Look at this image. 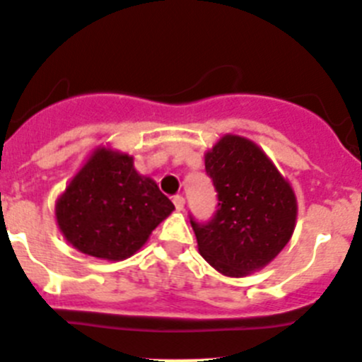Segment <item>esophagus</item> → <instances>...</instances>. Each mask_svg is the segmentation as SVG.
<instances>
[{"instance_id":"34e87169","label":"esophagus","mask_w":362,"mask_h":362,"mask_svg":"<svg viewBox=\"0 0 362 362\" xmlns=\"http://www.w3.org/2000/svg\"><path fill=\"white\" fill-rule=\"evenodd\" d=\"M173 202H174V206H176L177 211H182V207H185V199H182V195H174Z\"/></svg>"}]
</instances>
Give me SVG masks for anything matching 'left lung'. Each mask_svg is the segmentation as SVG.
<instances>
[{"mask_svg":"<svg viewBox=\"0 0 362 362\" xmlns=\"http://www.w3.org/2000/svg\"><path fill=\"white\" fill-rule=\"evenodd\" d=\"M206 174L216 189L207 221L189 214L199 252L227 276H245L269 264L296 227V195L253 142L225 135L206 155Z\"/></svg>","mask_w":362,"mask_h":362,"instance_id":"1","label":"left lung"}]
</instances>
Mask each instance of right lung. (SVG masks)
<instances>
[{
  "instance_id": "obj_1",
  "label": "right lung",
  "mask_w": 362,
  "mask_h": 362,
  "mask_svg": "<svg viewBox=\"0 0 362 362\" xmlns=\"http://www.w3.org/2000/svg\"><path fill=\"white\" fill-rule=\"evenodd\" d=\"M173 209L155 181L139 176L130 156L98 149L61 195L56 220L78 252L123 260Z\"/></svg>"
}]
</instances>
